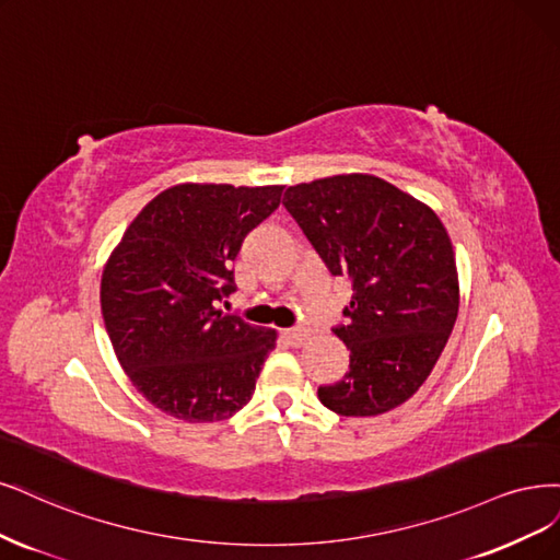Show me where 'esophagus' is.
I'll return each mask as SVG.
<instances>
[{
    "mask_svg": "<svg viewBox=\"0 0 560 560\" xmlns=\"http://www.w3.org/2000/svg\"><path fill=\"white\" fill-rule=\"evenodd\" d=\"M284 338H287L289 345L301 347V345H305L307 338H311V331H307V329H287Z\"/></svg>",
    "mask_w": 560,
    "mask_h": 560,
    "instance_id": "1",
    "label": "esophagus"
}]
</instances>
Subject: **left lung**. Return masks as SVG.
I'll list each match as a JSON object with an SVG mask.
<instances>
[{"instance_id":"8db88e82","label":"left lung","mask_w":560,"mask_h":560,"mask_svg":"<svg viewBox=\"0 0 560 560\" xmlns=\"http://www.w3.org/2000/svg\"><path fill=\"white\" fill-rule=\"evenodd\" d=\"M284 208L334 276L352 282L347 324L334 331L350 371L319 387L340 417H377L417 394L458 315V271L433 208L371 173L299 183Z\"/></svg>"}]
</instances>
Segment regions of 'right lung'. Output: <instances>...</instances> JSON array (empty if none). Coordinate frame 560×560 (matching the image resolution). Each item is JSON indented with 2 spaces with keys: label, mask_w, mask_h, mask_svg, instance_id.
<instances>
[{
  "label": "right lung",
  "mask_w": 560,
  "mask_h": 560,
  "mask_svg": "<svg viewBox=\"0 0 560 560\" xmlns=\"http://www.w3.org/2000/svg\"><path fill=\"white\" fill-rule=\"evenodd\" d=\"M284 185L180 183L145 203L102 273V315L127 377L168 417L210 423L253 398L278 331L220 311L243 238Z\"/></svg>",
  "instance_id": "obj_1"
}]
</instances>
